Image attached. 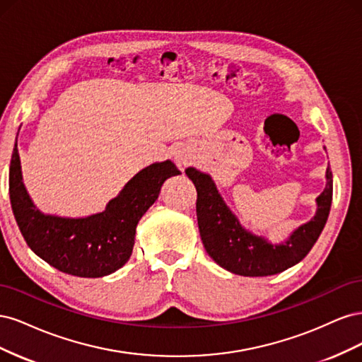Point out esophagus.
I'll list each match as a JSON object with an SVG mask.
<instances>
[{"label":"esophagus","mask_w":362,"mask_h":362,"mask_svg":"<svg viewBox=\"0 0 362 362\" xmlns=\"http://www.w3.org/2000/svg\"><path fill=\"white\" fill-rule=\"evenodd\" d=\"M173 158L177 160L178 163H185V161H187V157H185V154H184V149H182V148H178L177 151L173 152Z\"/></svg>","instance_id":"obj_1"}]
</instances>
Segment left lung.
<instances>
[{
  "mask_svg": "<svg viewBox=\"0 0 362 362\" xmlns=\"http://www.w3.org/2000/svg\"><path fill=\"white\" fill-rule=\"evenodd\" d=\"M185 175L198 192L196 216L206 254L218 266L240 276L276 275L298 264L320 237L329 216L332 204V172L329 168L326 169V187L315 199V216L294 229L286 242L281 243H272L242 226L225 204L210 175L194 168L185 169Z\"/></svg>",
  "mask_w": 362,
  "mask_h": 362,
  "instance_id": "8db88e82",
  "label": "left lung"
}]
</instances>
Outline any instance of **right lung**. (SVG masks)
Here are the masks:
<instances>
[{
  "label": "right lung",
  "instance_id": "obj_1",
  "mask_svg": "<svg viewBox=\"0 0 362 362\" xmlns=\"http://www.w3.org/2000/svg\"><path fill=\"white\" fill-rule=\"evenodd\" d=\"M180 173L170 160L152 163L136 173L101 213L86 217L45 214L24 185L16 140L8 193L21 234L37 257L68 275L101 278L125 266L141 216L157 201L163 182Z\"/></svg>",
  "mask_w": 362,
  "mask_h": 362
}]
</instances>
